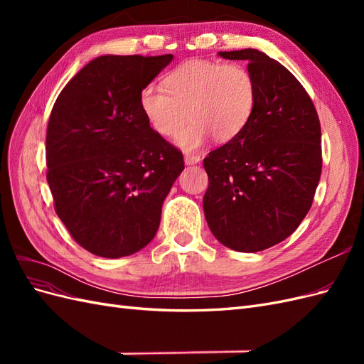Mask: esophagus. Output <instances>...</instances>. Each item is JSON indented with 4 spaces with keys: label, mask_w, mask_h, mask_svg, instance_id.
Instances as JSON below:
<instances>
[{
    "label": "esophagus",
    "mask_w": 364,
    "mask_h": 364,
    "mask_svg": "<svg viewBox=\"0 0 364 364\" xmlns=\"http://www.w3.org/2000/svg\"><path fill=\"white\" fill-rule=\"evenodd\" d=\"M200 162V156L197 155H185V164L186 165H194Z\"/></svg>",
    "instance_id": "esophagus-1"
}]
</instances>
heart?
<instances>
[{
	"mask_svg": "<svg viewBox=\"0 0 364 364\" xmlns=\"http://www.w3.org/2000/svg\"><path fill=\"white\" fill-rule=\"evenodd\" d=\"M255 98V80L245 65L190 60L167 75L165 90L146 86L139 105L161 136L178 134L190 117L193 121L176 142L183 150H196L211 136L228 142L240 135L252 117Z\"/></svg>",
	"mask_w": 364,
	"mask_h": 364,
	"instance_id": "obj_1",
	"label": "heart"
}]
</instances>
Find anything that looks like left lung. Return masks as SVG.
<instances>
[{
	"label": "left lung",
	"instance_id": "8db88e82",
	"mask_svg": "<svg viewBox=\"0 0 364 364\" xmlns=\"http://www.w3.org/2000/svg\"><path fill=\"white\" fill-rule=\"evenodd\" d=\"M218 54L247 60L257 98L241 134L203 159V211L223 246L259 252L290 237L310 211L322 173L321 121L279 62L253 48Z\"/></svg>",
	"mask_w": 364,
	"mask_h": 364
}]
</instances>
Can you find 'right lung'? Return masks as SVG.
Masks as SVG:
<instances>
[{
  "mask_svg": "<svg viewBox=\"0 0 364 364\" xmlns=\"http://www.w3.org/2000/svg\"><path fill=\"white\" fill-rule=\"evenodd\" d=\"M173 60L100 56L63 87L47 127V182L71 237L103 258L127 257L155 237L182 151L142 114L144 87Z\"/></svg>",
  "mask_w": 364,
  "mask_h": 364,
  "instance_id": "obj_1",
  "label": "right lung"
}]
</instances>
